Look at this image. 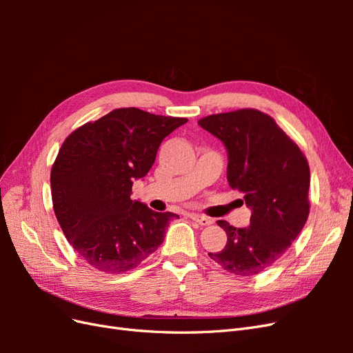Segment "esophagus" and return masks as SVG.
<instances>
[{
  "label": "esophagus",
  "mask_w": 353,
  "mask_h": 353,
  "mask_svg": "<svg viewBox=\"0 0 353 353\" xmlns=\"http://www.w3.org/2000/svg\"><path fill=\"white\" fill-rule=\"evenodd\" d=\"M190 218L196 221L197 223H200L201 227H206V225H210V223H213V219L205 216V215H200V213H191Z\"/></svg>",
  "instance_id": "esophagus-1"
}]
</instances>
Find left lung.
Returning a JSON list of instances; mask_svg holds the SVG:
<instances>
[{
    "instance_id": "left-lung-1",
    "label": "left lung",
    "mask_w": 353,
    "mask_h": 353,
    "mask_svg": "<svg viewBox=\"0 0 353 353\" xmlns=\"http://www.w3.org/2000/svg\"><path fill=\"white\" fill-rule=\"evenodd\" d=\"M199 125L225 145L230 187L244 194L252 210L245 228L218 221L227 244L209 256L231 274L256 275L279 261L305 227L311 183L307 160L272 117L259 110L210 114Z\"/></svg>"
}]
</instances>
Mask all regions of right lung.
Returning a JSON list of instances; mask_svg holds the SVG:
<instances>
[{"label": "right lung", "mask_w": 353, "mask_h": 353, "mask_svg": "<svg viewBox=\"0 0 353 353\" xmlns=\"http://www.w3.org/2000/svg\"><path fill=\"white\" fill-rule=\"evenodd\" d=\"M185 117L114 109L73 131L51 169V197L68 241L92 268H137L165 240L170 212L132 200L134 179L147 175L159 145Z\"/></svg>", "instance_id": "add662e5"}]
</instances>
